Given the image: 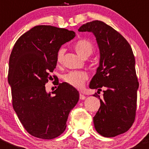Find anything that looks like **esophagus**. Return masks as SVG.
I'll return each mask as SVG.
<instances>
[{
    "label": "esophagus",
    "mask_w": 149,
    "mask_h": 149,
    "mask_svg": "<svg viewBox=\"0 0 149 149\" xmlns=\"http://www.w3.org/2000/svg\"><path fill=\"white\" fill-rule=\"evenodd\" d=\"M79 98H80V100H85V99H86V97L84 95V94H80V95H79Z\"/></svg>",
    "instance_id": "esophagus-1"
}]
</instances>
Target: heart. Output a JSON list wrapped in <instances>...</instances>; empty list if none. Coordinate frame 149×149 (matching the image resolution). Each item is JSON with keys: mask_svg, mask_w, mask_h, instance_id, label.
I'll use <instances>...</instances> for the list:
<instances>
[{"mask_svg": "<svg viewBox=\"0 0 149 149\" xmlns=\"http://www.w3.org/2000/svg\"><path fill=\"white\" fill-rule=\"evenodd\" d=\"M74 49L79 55L82 58H88L92 54L94 46L92 43L86 40H79L75 44ZM64 55V49L61 48L57 54V61L61 63ZM64 81L74 88L81 89L83 88L84 83L88 79V74L85 71H72L66 73L63 76Z\"/></svg>", "mask_w": 149, "mask_h": 149, "instance_id": "b5f03b06", "label": "heart"}]
</instances>
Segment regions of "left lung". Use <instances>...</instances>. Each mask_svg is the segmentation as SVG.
Returning a JSON list of instances; mask_svg holds the SVG:
<instances>
[{
  "label": "left lung",
  "mask_w": 149,
  "mask_h": 149,
  "mask_svg": "<svg viewBox=\"0 0 149 149\" xmlns=\"http://www.w3.org/2000/svg\"><path fill=\"white\" fill-rule=\"evenodd\" d=\"M79 31L93 33L100 49V64L90 88L103 91L100 107L93 118L96 130L104 137H115L129 130L136 117L139 84L134 55L127 40L101 21L83 24Z\"/></svg>",
  "instance_id": "left-lung-1"
}]
</instances>
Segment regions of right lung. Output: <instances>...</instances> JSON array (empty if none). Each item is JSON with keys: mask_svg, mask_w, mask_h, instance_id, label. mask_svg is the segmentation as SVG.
<instances>
[{"mask_svg": "<svg viewBox=\"0 0 149 149\" xmlns=\"http://www.w3.org/2000/svg\"><path fill=\"white\" fill-rule=\"evenodd\" d=\"M75 37L73 31L40 25L22 34L12 49L8 81L13 107L34 137L52 139L62 134L69 113L79 102V91L65 82L57 84L52 93L45 89L52 78L49 73L56 67L58 50Z\"/></svg>", "mask_w": 149, "mask_h": 149, "instance_id": "add662e5", "label": "right lung"}]
</instances>
